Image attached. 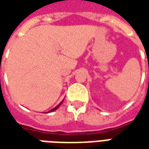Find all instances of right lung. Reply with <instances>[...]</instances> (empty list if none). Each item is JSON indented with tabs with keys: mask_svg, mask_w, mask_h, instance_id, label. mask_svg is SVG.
<instances>
[{
	"mask_svg": "<svg viewBox=\"0 0 149 149\" xmlns=\"http://www.w3.org/2000/svg\"><path fill=\"white\" fill-rule=\"evenodd\" d=\"M63 101H64V100H62V101H61V102L60 103H59V104H58V106H56V107H55L54 108H53L52 110H50V111H48V112H47V113H49V112H52V111H56V110H57V109H58V107H60V105H61V103H62V102H63Z\"/></svg>",
	"mask_w": 149,
	"mask_h": 149,
	"instance_id": "right-lung-1",
	"label": "right lung"
}]
</instances>
